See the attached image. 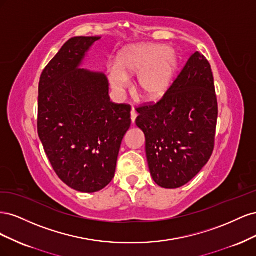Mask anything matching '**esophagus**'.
<instances>
[{
	"mask_svg": "<svg viewBox=\"0 0 256 256\" xmlns=\"http://www.w3.org/2000/svg\"><path fill=\"white\" fill-rule=\"evenodd\" d=\"M130 115H131V122L134 124V122H136V116H138V114H136V112L134 109L131 110Z\"/></svg>",
	"mask_w": 256,
	"mask_h": 256,
	"instance_id": "esophagus-1",
	"label": "esophagus"
}]
</instances>
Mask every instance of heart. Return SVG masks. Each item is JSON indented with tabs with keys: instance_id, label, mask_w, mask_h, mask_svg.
Masks as SVG:
<instances>
[{
	"instance_id": "heart-1",
	"label": "heart",
	"mask_w": 256,
	"mask_h": 256,
	"mask_svg": "<svg viewBox=\"0 0 256 256\" xmlns=\"http://www.w3.org/2000/svg\"><path fill=\"white\" fill-rule=\"evenodd\" d=\"M177 56L166 44H142L122 50L116 65L109 68L112 90L122 94L128 78L138 76L136 92L146 102H157L171 88L177 69Z\"/></svg>"
}]
</instances>
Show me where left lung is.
Instances as JSON below:
<instances>
[{"label": "left lung", "instance_id": "obj_1", "mask_svg": "<svg viewBox=\"0 0 256 256\" xmlns=\"http://www.w3.org/2000/svg\"><path fill=\"white\" fill-rule=\"evenodd\" d=\"M136 126L154 182L175 189L189 182L210 158L218 102L210 64L193 53L171 88L156 104L136 109Z\"/></svg>", "mask_w": 256, "mask_h": 256}]
</instances>
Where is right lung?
<instances>
[{
	"instance_id": "add662e5",
	"label": "right lung",
	"mask_w": 256,
	"mask_h": 256,
	"mask_svg": "<svg viewBox=\"0 0 256 256\" xmlns=\"http://www.w3.org/2000/svg\"><path fill=\"white\" fill-rule=\"evenodd\" d=\"M100 38L66 42L44 69L38 86L37 130L44 152L60 180L84 193L111 182L131 125L130 106L110 102L104 74L81 68Z\"/></svg>"
}]
</instances>
